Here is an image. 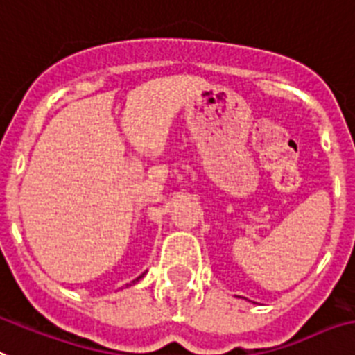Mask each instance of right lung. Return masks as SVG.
Wrapping results in <instances>:
<instances>
[{
  "label": "right lung",
  "mask_w": 355,
  "mask_h": 355,
  "mask_svg": "<svg viewBox=\"0 0 355 355\" xmlns=\"http://www.w3.org/2000/svg\"><path fill=\"white\" fill-rule=\"evenodd\" d=\"M144 277V275H140V277H138V279H142ZM138 279H135V281H132V282H137L138 281Z\"/></svg>",
  "instance_id": "obj_1"
}]
</instances>
